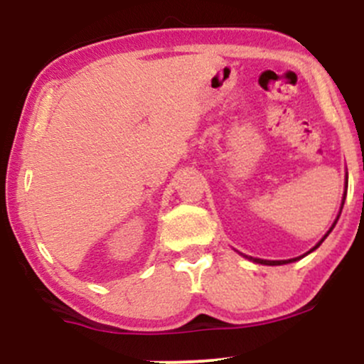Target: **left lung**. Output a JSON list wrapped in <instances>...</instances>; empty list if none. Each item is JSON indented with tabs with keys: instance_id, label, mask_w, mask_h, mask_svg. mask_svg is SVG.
Listing matches in <instances>:
<instances>
[{
	"instance_id": "obj_1",
	"label": "left lung",
	"mask_w": 364,
	"mask_h": 364,
	"mask_svg": "<svg viewBox=\"0 0 364 364\" xmlns=\"http://www.w3.org/2000/svg\"><path fill=\"white\" fill-rule=\"evenodd\" d=\"M346 188H348V179H346ZM344 198H346V193H344ZM342 205H344V203H342ZM337 219H339V217H337ZM336 223H337V220H336ZM336 223H333V225H336ZM333 225H332V228H330V231H332V229H333ZM328 231V232H330ZM328 232H327V235H325L323 236V240H325V237H327L328 236ZM323 240H321V241H323ZM321 241H320V243H321ZM320 243L318 245H316L315 246V248H313V250H316V248H318V246H320ZM313 250H310V252H313ZM310 252H308V253H310ZM252 260H255V262H258V263H265V265H282V263H289V262H296V260H298V258H291V260H279V262H270V260H260V258H252Z\"/></svg>"
}]
</instances>
